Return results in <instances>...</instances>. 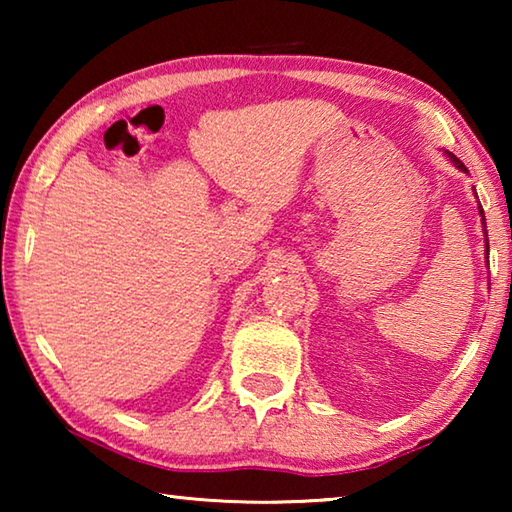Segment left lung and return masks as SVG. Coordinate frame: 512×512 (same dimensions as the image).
<instances>
[{
  "instance_id": "1",
  "label": "left lung",
  "mask_w": 512,
  "mask_h": 512,
  "mask_svg": "<svg viewBox=\"0 0 512 512\" xmlns=\"http://www.w3.org/2000/svg\"><path fill=\"white\" fill-rule=\"evenodd\" d=\"M447 158H449V160H452V162L456 164V167H458V169H463V171H467V169H465V164H463L461 160H458L454 153H447ZM481 216H483V210H481ZM483 225H485V219H483ZM485 237H488V235H485ZM485 246H488V239H485ZM485 253H488V250H485ZM488 255H490V253H488Z\"/></svg>"
}]
</instances>
